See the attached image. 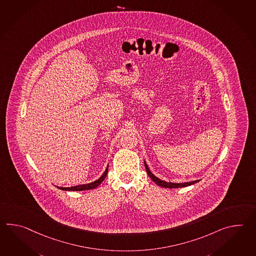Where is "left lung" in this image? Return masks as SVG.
<instances>
[{
  "label": "left lung",
  "instance_id": "1",
  "mask_svg": "<svg viewBox=\"0 0 256 256\" xmlns=\"http://www.w3.org/2000/svg\"><path fill=\"white\" fill-rule=\"evenodd\" d=\"M144 164H145V168H146V170H147V174H148V176L150 177V179H152L156 184H158V186H162V188H186V186H191V184H196V182H199V180H196V181H192V182H180V184H178V182H165V181H162V180H160V179L157 178V177L154 176V174L148 169V165H147V164H146L145 162H144Z\"/></svg>",
  "mask_w": 256,
  "mask_h": 256
}]
</instances>
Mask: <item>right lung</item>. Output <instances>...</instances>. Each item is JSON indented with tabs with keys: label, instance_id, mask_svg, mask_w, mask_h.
Wrapping results in <instances>:
<instances>
[{
	"label": "right lung",
	"instance_id": "obj_1",
	"mask_svg": "<svg viewBox=\"0 0 256 256\" xmlns=\"http://www.w3.org/2000/svg\"><path fill=\"white\" fill-rule=\"evenodd\" d=\"M108 172V166L106 170H104V172L102 174V176L100 177L99 179H97L96 181L94 182H90V184H80V186H72V188H58L60 190H65V191H84V190H90V189H94L96 188L101 182L104 180V178L106 176Z\"/></svg>",
	"mask_w": 256,
	"mask_h": 256
}]
</instances>
